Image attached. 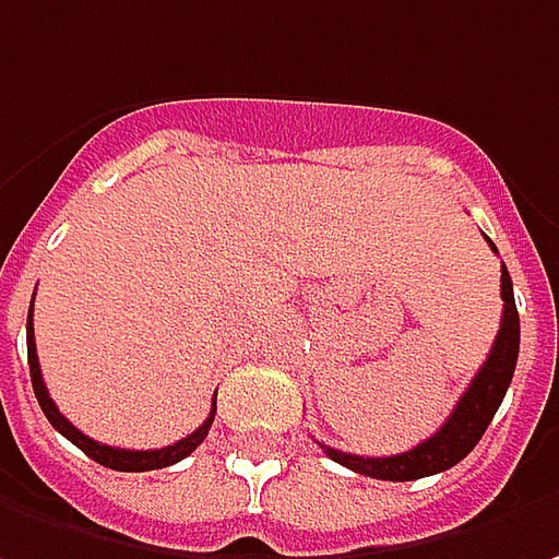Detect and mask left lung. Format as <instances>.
Wrapping results in <instances>:
<instances>
[{
	"label": "left lung",
	"mask_w": 559,
	"mask_h": 559,
	"mask_svg": "<svg viewBox=\"0 0 559 559\" xmlns=\"http://www.w3.org/2000/svg\"><path fill=\"white\" fill-rule=\"evenodd\" d=\"M489 247L495 250L491 241ZM501 299H504L501 331L491 343L489 358L483 361V368L476 371L471 386L461 395V402L454 405L452 417L439 427V433L424 439L420 445H414L408 452L390 454V457H361V454H346L331 449V445H321L328 452V457H334L337 464L361 473V476L390 479V483H412V479H420V476L449 471L457 461H464L473 452V445L483 439L491 417L498 412L501 399L508 393L513 368H516V356H520V316H516L513 284H510L504 265H501Z\"/></svg>",
	"instance_id": "1"
}]
</instances>
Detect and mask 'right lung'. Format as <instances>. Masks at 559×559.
<instances>
[{"label":"right lung","mask_w":559,"mask_h":559,"mask_svg":"<svg viewBox=\"0 0 559 559\" xmlns=\"http://www.w3.org/2000/svg\"><path fill=\"white\" fill-rule=\"evenodd\" d=\"M27 361H29V380H33V393H36V399H39V408H43V414L49 417L51 427H55L61 436H68L70 442H73L76 449H83L92 461H98L102 467H110V471H123V473L160 471V467H169V464L182 461V457H188V454L194 452L203 439H206L210 427H213V417H216V402H213L210 417L203 420L194 433L185 436V439H179V442H173V445H166V449H154V452H129V449L102 445V442L88 439L86 433H80V430L70 424L68 417L58 412V405L51 402L49 390H46V380H43V371H39V358H36V340H33V302H29V316H27Z\"/></svg>","instance_id":"add662e5"}]
</instances>
